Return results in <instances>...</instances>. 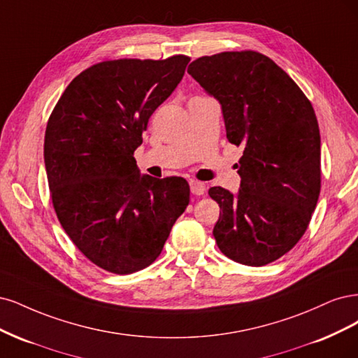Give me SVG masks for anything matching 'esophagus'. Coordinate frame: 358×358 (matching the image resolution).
<instances>
[{
	"label": "esophagus",
	"instance_id": "obj_1",
	"mask_svg": "<svg viewBox=\"0 0 358 358\" xmlns=\"http://www.w3.org/2000/svg\"><path fill=\"white\" fill-rule=\"evenodd\" d=\"M190 192L193 194L201 196V194H203L206 192V186H205L203 182H201V181H190Z\"/></svg>",
	"mask_w": 358,
	"mask_h": 358
}]
</instances>
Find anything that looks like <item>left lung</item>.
Masks as SVG:
<instances>
[{
    "instance_id": "1",
    "label": "left lung",
    "mask_w": 358,
    "mask_h": 358,
    "mask_svg": "<svg viewBox=\"0 0 358 358\" xmlns=\"http://www.w3.org/2000/svg\"><path fill=\"white\" fill-rule=\"evenodd\" d=\"M187 73L222 103L229 143L244 147L232 194L211 187L220 205L213 235L224 256L264 266L306 232L321 189V140L315 111L268 56L222 52L193 61Z\"/></svg>"
}]
</instances>
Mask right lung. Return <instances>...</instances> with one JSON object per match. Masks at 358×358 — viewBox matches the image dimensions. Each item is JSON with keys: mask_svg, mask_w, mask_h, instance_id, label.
<instances>
[{"mask_svg": "<svg viewBox=\"0 0 358 358\" xmlns=\"http://www.w3.org/2000/svg\"><path fill=\"white\" fill-rule=\"evenodd\" d=\"M189 61L176 55L95 64L66 86L50 114L44 164L53 208L74 245L103 271L150 266L189 205L186 180L141 176L134 157Z\"/></svg>", "mask_w": 358, "mask_h": 358, "instance_id": "1", "label": "right lung"}]
</instances>
